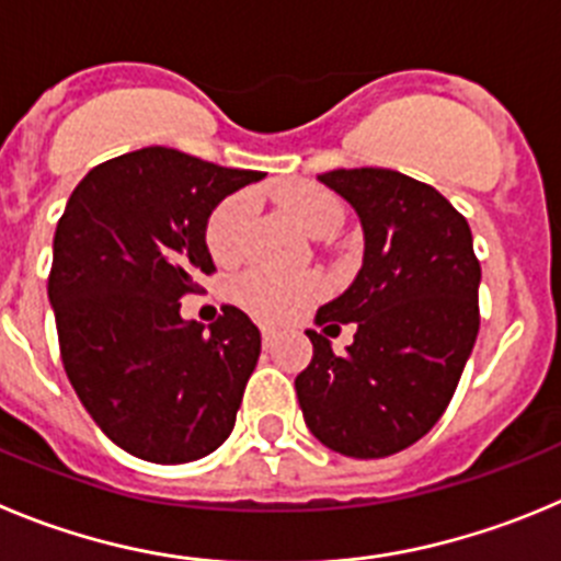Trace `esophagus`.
<instances>
[{
    "instance_id": "1",
    "label": "esophagus",
    "mask_w": 561,
    "mask_h": 561,
    "mask_svg": "<svg viewBox=\"0 0 561 561\" xmlns=\"http://www.w3.org/2000/svg\"><path fill=\"white\" fill-rule=\"evenodd\" d=\"M260 332H262V343H265V346H274V341H276V330H274V327L262 324Z\"/></svg>"
}]
</instances>
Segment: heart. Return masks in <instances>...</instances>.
I'll return each mask as SVG.
<instances>
[{
	"label": "heart",
	"mask_w": 561,
	"mask_h": 561,
	"mask_svg": "<svg viewBox=\"0 0 561 561\" xmlns=\"http://www.w3.org/2000/svg\"><path fill=\"white\" fill-rule=\"evenodd\" d=\"M287 218L312 237H330L341 229L343 206L330 190L316 184H293L279 193ZM251 218V198L245 193L226 198L211 211L206 224V245L218 262H234L243 254L245 226ZM321 293L316 276H279L268 271H251L237 285V296L254 316L285 321L305 310Z\"/></svg>",
	"instance_id": "heart-1"
}]
</instances>
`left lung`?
Masks as SVG:
<instances>
[{"instance_id": "8db88e82", "label": "left lung", "mask_w": 561, "mask_h": 561, "mask_svg": "<svg viewBox=\"0 0 561 561\" xmlns=\"http://www.w3.org/2000/svg\"><path fill=\"white\" fill-rule=\"evenodd\" d=\"M318 181L355 209L363 262L352 285L318 307L316 324H355V341L332 352L307 330L312 360L296 377V397L324 447L386 458L419 442L450 405L481 324V265L467 220L431 184L382 168Z\"/></svg>"}]
</instances>
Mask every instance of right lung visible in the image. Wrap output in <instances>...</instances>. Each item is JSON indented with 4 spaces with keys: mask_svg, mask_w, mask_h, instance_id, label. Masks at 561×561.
<instances>
[{
    "mask_svg": "<svg viewBox=\"0 0 561 561\" xmlns=\"http://www.w3.org/2000/svg\"><path fill=\"white\" fill-rule=\"evenodd\" d=\"M262 179L142 148L89 170L60 215L47 296L64 368L94 425L142 461H198L234 427L260 330L237 307L206 330L181 296L215 271L211 211Z\"/></svg>",
    "mask_w": 561,
    "mask_h": 561,
    "instance_id": "right-lung-1",
    "label": "right lung"
}]
</instances>
